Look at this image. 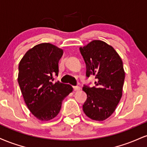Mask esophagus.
Segmentation results:
<instances>
[{"label":"esophagus","instance_id":"obj_1","mask_svg":"<svg viewBox=\"0 0 147 147\" xmlns=\"http://www.w3.org/2000/svg\"><path fill=\"white\" fill-rule=\"evenodd\" d=\"M73 89H74V90H75V91H79V90H80L81 88L78 86H74Z\"/></svg>","mask_w":147,"mask_h":147}]
</instances>
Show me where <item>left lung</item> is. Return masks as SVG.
Returning a JSON list of instances; mask_svg holds the SVG:
<instances>
[{
  "label": "left lung",
  "mask_w": 147,
  "mask_h": 147,
  "mask_svg": "<svg viewBox=\"0 0 147 147\" xmlns=\"http://www.w3.org/2000/svg\"><path fill=\"white\" fill-rule=\"evenodd\" d=\"M79 50L86 65V77L96 79L95 86L84 85L87 99L83 111L93 120H105L115 111L122 95L125 72L122 59L112 46L99 40Z\"/></svg>",
  "instance_id": "1"
}]
</instances>
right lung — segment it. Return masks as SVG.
I'll use <instances>...</instances> for the list:
<instances>
[{
    "label": "right lung",
    "mask_w": 147,
    "mask_h": 147,
    "mask_svg": "<svg viewBox=\"0 0 147 147\" xmlns=\"http://www.w3.org/2000/svg\"><path fill=\"white\" fill-rule=\"evenodd\" d=\"M63 53L51 43H40L25 54L18 65V82L23 99L30 112L41 121L56 117L64 98L72 91L69 84L54 82Z\"/></svg>",
    "instance_id": "obj_1"
}]
</instances>
